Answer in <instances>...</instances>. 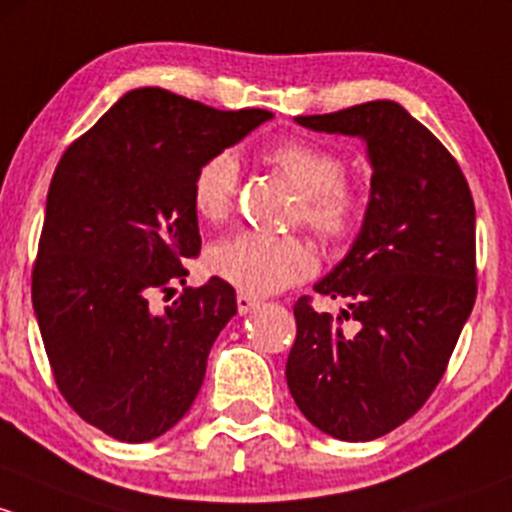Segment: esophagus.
<instances>
[{"instance_id":"obj_1","label":"esophagus","mask_w":512,"mask_h":512,"mask_svg":"<svg viewBox=\"0 0 512 512\" xmlns=\"http://www.w3.org/2000/svg\"><path fill=\"white\" fill-rule=\"evenodd\" d=\"M236 308H239L241 315L251 313V310L258 308V298H254V295L249 293H236Z\"/></svg>"}]
</instances>
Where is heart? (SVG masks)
Returning a JSON list of instances; mask_svg holds the SVG:
<instances>
[{
  "label": "heart",
  "instance_id": "obj_1",
  "mask_svg": "<svg viewBox=\"0 0 512 512\" xmlns=\"http://www.w3.org/2000/svg\"><path fill=\"white\" fill-rule=\"evenodd\" d=\"M266 162L298 189L295 221H303L318 239L337 244L355 231L365 194L345 175L340 155L310 140H283L268 147ZM239 194V162L231 152H217L197 167L192 179V207L207 221L231 214ZM209 271L241 293L268 295L305 281L315 271V254L300 236L239 231L209 251Z\"/></svg>",
  "mask_w": 512,
  "mask_h": 512
}]
</instances>
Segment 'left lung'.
<instances>
[{"mask_svg":"<svg viewBox=\"0 0 512 512\" xmlns=\"http://www.w3.org/2000/svg\"><path fill=\"white\" fill-rule=\"evenodd\" d=\"M318 133L367 142L372 194L350 254L315 283L345 298L333 320L303 295L286 379L305 419L342 441H372L424 407L476 303V207L453 155L394 100L298 115ZM357 319L355 336L341 318Z\"/></svg>","mask_w":512,"mask_h":512,"instance_id":"left-lung-1","label":"left lung"}]
</instances>
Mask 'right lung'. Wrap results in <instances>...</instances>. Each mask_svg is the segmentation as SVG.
<instances>
[{
  "instance_id": "1",
  "label": "right lung",
  "mask_w": 512,
  "mask_h": 512,
  "mask_svg": "<svg viewBox=\"0 0 512 512\" xmlns=\"http://www.w3.org/2000/svg\"><path fill=\"white\" fill-rule=\"evenodd\" d=\"M273 118L217 110L162 88L125 93L56 165L31 300L56 387L83 421L128 444L192 407L236 293L214 276L157 310L202 249L192 179Z\"/></svg>"
}]
</instances>
